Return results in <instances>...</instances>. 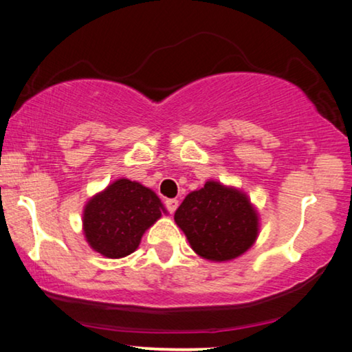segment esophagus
Returning <instances> with one entry per match:
<instances>
[{
  "label": "esophagus",
  "instance_id": "obj_1",
  "mask_svg": "<svg viewBox=\"0 0 352 352\" xmlns=\"http://www.w3.org/2000/svg\"><path fill=\"white\" fill-rule=\"evenodd\" d=\"M166 209L170 212V214H174V212L177 210V207H178V201L177 199H167L166 202Z\"/></svg>",
  "mask_w": 352,
  "mask_h": 352
}]
</instances>
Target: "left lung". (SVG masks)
<instances>
[{"label":"left lung","instance_id":"left-lung-1","mask_svg":"<svg viewBox=\"0 0 352 352\" xmlns=\"http://www.w3.org/2000/svg\"><path fill=\"white\" fill-rule=\"evenodd\" d=\"M191 249L210 261L237 258L258 236V214L244 192L220 182L191 191L174 215Z\"/></svg>","mask_w":352,"mask_h":352}]
</instances>
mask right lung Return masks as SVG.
Wrapping results in <instances>:
<instances>
[{
    "label": "right lung",
    "instance_id": "right-lung-1",
    "mask_svg": "<svg viewBox=\"0 0 352 352\" xmlns=\"http://www.w3.org/2000/svg\"><path fill=\"white\" fill-rule=\"evenodd\" d=\"M164 206L150 188L120 178L87 201L82 231L87 244L107 258L137 250L143 232L161 219Z\"/></svg>",
    "mask_w": 352,
    "mask_h": 352
}]
</instances>
